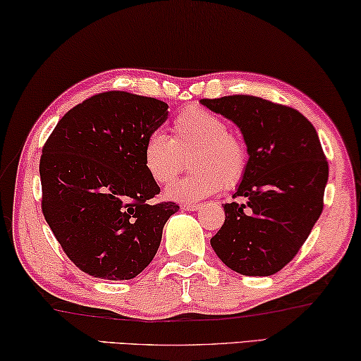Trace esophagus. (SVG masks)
I'll return each mask as SVG.
<instances>
[{"label":"esophagus","instance_id":"34e87169","mask_svg":"<svg viewBox=\"0 0 361 361\" xmlns=\"http://www.w3.org/2000/svg\"><path fill=\"white\" fill-rule=\"evenodd\" d=\"M199 207H201L199 204H183L181 206L183 211H197Z\"/></svg>","mask_w":361,"mask_h":361}]
</instances>
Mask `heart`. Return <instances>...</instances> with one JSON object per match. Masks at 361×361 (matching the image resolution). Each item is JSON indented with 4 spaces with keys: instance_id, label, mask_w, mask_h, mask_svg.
I'll return each instance as SVG.
<instances>
[{
    "instance_id": "b5f03b06",
    "label": "heart",
    "mask_w": 361,
    "mask_h": 361,
    "mask_svg": "<svg viewBox=\"0 0 361 361\" xmlns=\"http://www.w3.org/2000/svg\"><path fill=\"white\" fill-rule=\"evenodd\" d=\"M192 170L186 178L166 188L165 196L173 201L195 202L233 188L245 176L248 152L245 142L228 131L222 116L201 106L183 110L171 123V137L152 131L142 146V164L150 178L164 186L173 181L188 157Z\"/></svg>"
}]
</instances>
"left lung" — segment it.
<instances>
[{
  "instance_id": "1",
  "label": "left lung",
  "mask_w": 361,
  "mask_h": 361,
  "mask_svg": "<svg viewBox=\"0 0 361 361\" xmlns=\"http://www.w3.org/2000/svg\"><path fill=\"white\" fill-rule=\"evenodd\" d=\"M243 134L248 165L225 222L211 238L220 261L243 276L266 277L293 259L322 212L329 176L314 126L290 106L252 95L202 99Z\"/></svg>"
}]
</instances>
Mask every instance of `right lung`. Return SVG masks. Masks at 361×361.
<instances>
[{
	"label": "right lung",
	"instance_id": "obj_1",
	"mask_svg": "<svg viewBox=\"0 0 361 361\" xmlns=\"http://www.w3.org/2000/svg\"><path fill=\"white\" fill-rule=\"evenodd\" d=\"M169 105L120 90L97 94L58 121L40 159L42 211L66 256L105 281H129L146 269L175 202L142 164V146L162 126Z\"/></svg>",
	"mask_w": 361,
	"mask_h": 361
}]
</instances>
